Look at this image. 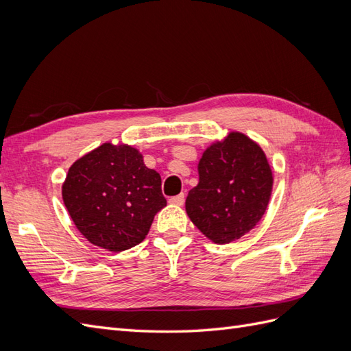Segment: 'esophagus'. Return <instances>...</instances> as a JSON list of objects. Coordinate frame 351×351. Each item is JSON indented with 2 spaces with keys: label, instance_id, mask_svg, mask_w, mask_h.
Here are the masks:
<instances>
[{
  "label": "esophagus",
  "instance_id": "obj_1",
  "mask_svg": "<svg viewBox=\"0 0 351 351\" xmlns=\"http://www.w3.org/2000/svg\"><path fill=\"white\" fill-rule=\"evenodd\" d=\"M169 204L177 205V206H182L184 204V193H180L177 196L169 197Z\"/></svg>",
  "mask_w": 351,
  "mask_h": 351
}]
</instances>
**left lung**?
Segmentation results:
<instances>
[{"label":"left lung","mask_w":351,"mask_h":351,"mask_svg":"<svg viewBox=\"0 0 351 351\" xmlns=\"http://www.w3.org/2000/svg\"><path fill=\"white\" fill-rule=\"evenodd\" d=\"M199 183L190 190L186 210L193 224L218 244L249 232L267 210L272 171L258 143L232 132L202 155Z\"/></svg>","instance_id":"obj_1"}]
</instances>
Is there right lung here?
I'll use <instances>...</instances> for the list:
<instances>
[{"instance_id": "right-lung-1", "label": "right lung", "mask_w": 351, "mask_h": 351, "mask_svg": "<svg viewBox=\"0 0 351 351\" xmlns=\"http://www.w3.org/2000/svg\"><path fill=\"white\" fill-rule=\"evenodd\" d=\"M62 200L82 234L110 252L143 241L156 212L167 205L161 176L143 164L139 151L111 143L70 167Z\"/></svg>"}]
</instances>
